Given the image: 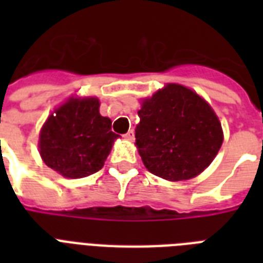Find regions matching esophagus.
<instances>
[{
  "label": "esophagus",
  "mask_w": 263,
  "mask_h": 263,
  "mask_svg": "<svg viewBox=\"0 0 263 263\" xmlns=\"http://www.w3.org/2000/svg\"><path fill=\"white\" fill-rule=\"evenodd\" d=\"M124 138H125V139H128V140L134 139V138H135V132H134V129H129V131H128L127 134L124 135Z\"/></svg>",
  "instance_id": "34e87169"
}]
</instances>
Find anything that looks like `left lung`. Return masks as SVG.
<instances>
[{
  "label": "left lung",
  "mask_w": 263,
  "mask_h": 263,
  "mask_svg": "<svg viewBox=\"0 0 263 263\" xmlns=\"http://www.w3.org/2000/svg\"><path fill=\"white\" fill-rule=\"evenodd\" d=\"M138 116L135 138L142 161L162 179L195 177L222 144L216 113L196 92L180 84H168L144 99Z\"/></svg>",
  "instance_id": "obj_1"
}]
</instances>
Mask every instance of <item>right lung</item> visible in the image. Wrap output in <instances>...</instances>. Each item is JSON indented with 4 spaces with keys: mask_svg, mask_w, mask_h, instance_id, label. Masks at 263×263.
Returning a JSON list of instances; mask_svg holds the SVG:
<instances>
[{
    "mask_svg": "<svg viewBox=\"0 0 263 263\" xmlns=\"http://www.w3.org/2000/svg\"><path fill=\"white\" fill-rule=\"evenodd\" d=\"M116 138L110 119L99 115L98 99L72 98L43 125L41 157L55 172L80 179L102 168Z\"/></svg>",
    "mask_w": 263,
    "mask_h": 263,
    "instance_id": "obj_1",
    "label": "right lung"
}]
</instances>
